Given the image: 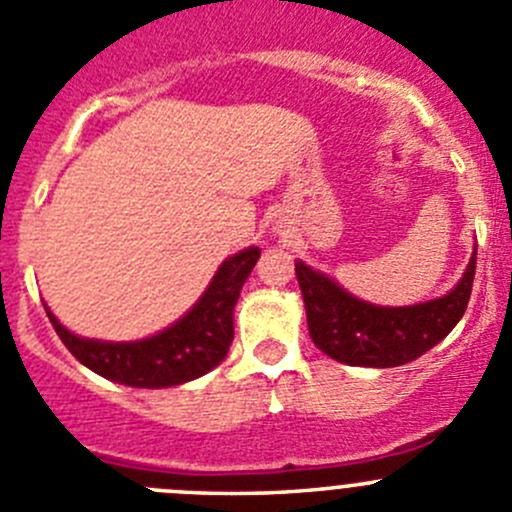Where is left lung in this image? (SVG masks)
I'll return each mask as SVG.
<instances>
[{"label":"left lung","instance_id":"1","mask_svg":"<svg viewBox=\"0 0 512 512\" xmlns=\"http://www.w3.org/2000/svg\"><path fill=\"white\" fill-rule=\"evenodd\" d=\"M478 251L447 296L415 306H374L337 281L296 261L309 334L326 357L349 367H399L430 352L462 319L470 301Z\"/></svg>","mask_w":512,"mask_h":512}]
</instances>
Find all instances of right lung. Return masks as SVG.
I'll list each match as a JSON object with an SVG mask.
<instances>
[{
  "mask_svg": "<svg viewBox=\"0 0 512 512\" xmlns=\"http://www.w3.org/2000/svg\"><path fill=\"white\" fill-rule=\"evenodd\" d=\"M261 248L251 246L221 264L206 294L183 319L143 342H100L67 332L50 309L52 326L72 357L87 369L128 387L160 389L191 382L223 362L233 342V306L256 266Z\"/></svg>",
  "mask_w": 512,
  "mask_h": 512,
  "instance_id": "right-lung-1",
  "label": "right lung"
}]
</instances>
